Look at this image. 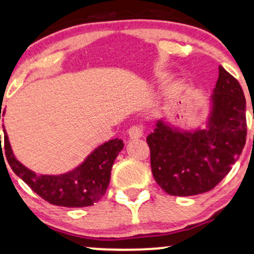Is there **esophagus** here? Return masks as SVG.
<instances>
[{
	"mask_svg": "<svg viewBox=\"0 0 254 254\" xmlns=\"http://www.w3.org/2000/svg\"><path fill=\"white\" fill-rule=\"evenodd\" d=\"M127 135L131 139L141 138L143 136V127L141 125H132L129 130H127Z\"/></svg>",
	"mask_w": 254,
	"mask_h": 254,
	"instance_id": "1",
	"label": "esophagus"
}]
</instances>
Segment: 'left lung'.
Instances as JSON below:
<instances>
[{
    "label": "left lung",
    "instance_id": "1",
    "mask_svg": "<svg viewBox=\"0 0 254 254\" xmlns=\"http://www.w3.org/2000/svg\"><path fill=\"white\" fill-rule=\"evenodd\" d=\"M210 101L205 129L182 130L160 119L147 137L154 179L171 196L212 190L243 153L246 100L237 78L221 65Z\"/></svg>",
    "mask_w": 254,
    "mask_h": 254
}]
</instances>
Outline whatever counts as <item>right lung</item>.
Returning <instances> with one entry per match:
<instances>
[{
	"label": "right lung",
	"mask_w": 254,
	"mask_h": 254,
	"mask_svg": "<svg viewBox=\"0 0 254 254\" xmlns=\"http://www.w3.org/2000/svg\"><path fill=\"white\" fill-rule=\"evenodd\" d=\"M3 115L4 111L0 112V119ZM3 132L4 153L14 173L46 202L66 208H83L100 200L109 188L113 162L124 147L122 139H110L95 148L82 164L72 171L57 176H48L37 174L17 161L11 150L5 129Z\"/></svg>",
	"instance_id": "add662e5"
}]
</instances>
